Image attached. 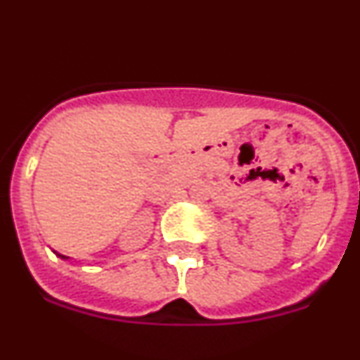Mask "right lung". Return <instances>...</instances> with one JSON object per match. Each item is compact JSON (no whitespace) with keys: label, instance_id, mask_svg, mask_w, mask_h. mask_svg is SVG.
Instances as JSON below:
<instances>
[{"label":"right lung","instance_id":"add662e5","mask_svg":"<svg viewBox=\"0 0 360 360\" xmlns=\"http://www.w3.org/2000/svg\"><path fill=\"white\" fill-rule=\"evenodd\" d=\"M58 256H60V254H58ZM62 257H65V256H62Z\"/></svg>","mask_w":360,"mask_h":360}]
</instances>
